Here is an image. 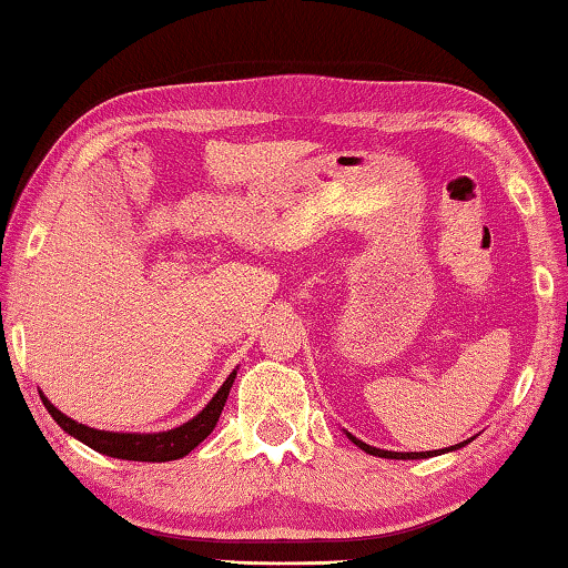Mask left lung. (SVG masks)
I'll return each mask as SVG.
<instances>
[{
    "instance_id": "8db88e82",
    "label": "left lung",
    "mask_w": 568,
    "mask_h": 568,
    "mask_svg": "<svg viewBox=\"0 0 568 568\" xmlns=\"http://www.w3.org/2000/svg\"><path fill=\"white\" fill-rule=\"evenodd\" d=\"M346 435H348V432H346ZM348 439H351V443H354L356 447H362L364 453L376 455V457H386V460H422V457H432V455L443 453V449H435V453H392V449H379V447L366 445V443H362V439H356L354 435H348ZM467 443H470V439H465V443H460V445L445 447V453H449V449H460V447H465Z\"/></svg>"
}]
</instances>
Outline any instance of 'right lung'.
Masks as SVG:
<instances>
[{
    "label": "right lung",
    "instance_id": "right-lung-1",
    "mask_svg": "<svg viewBox=\"0 0 568 568\" xmlns=\"http://www.w3.org/2000/svg\"><path fill=\"white\" fill-rule=\"evenodd\" d=\"M237 372H232L227 376V382L220 386V392L214 394L212 402L206 404V407L196 414L194 419L184 422L182 427H174L169 432H154V435H125V432H105V429H93V427H85L80 425V422L70 419L62 414L55 404H52L44 394L42 404L44 409L52 414V419L58 422V425L68 432V435H73L80 443L93 447L95 453H103L108 457H119V460H136V463H169V460H179V457H184L192 453V449L206 439V435L214 429L217 425L220 414L224 402H227V394H230V386L235 382Z\"/></svg>",
    "mask_w": 568,
    "mask_h": 568
}]
</instances>
